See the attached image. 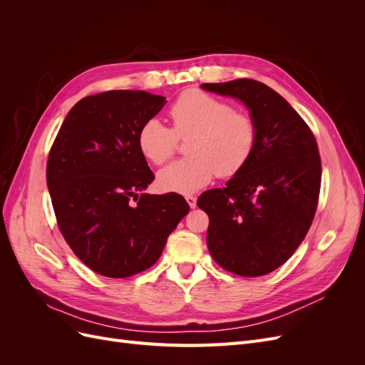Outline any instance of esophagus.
Instances as JSON below:
<instances>
[{
    "mask_svg": "<svg viewBox=\"0 0 365 365\" xmlns=\"http://www.w3.org/2000/svg\"><path fill=\"white\" fill-rule=\"evenodd\" d=\"M185 201H187V204L190 205V208H195L196 207V197L195 196H185Z\"/></svg>",
    "mask_w": 365,
    "mask_h": 365,
    "instance_id": "esophagus-1",
    "label": "esophagus"
}]
</instances>
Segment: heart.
Returning a JSON list of instances; mask_svg holds the SVG:
<instances>
[{
  "instance_id": "heart-1",
  "label": "heart",
  "mask_w": 365,
  "mask_h": 365,
  "mask_svg": "<svg viewBox=\"0 0 365 365\" xmlns=\"http://www.w3.org/2000/svg\"><path fill=\"white\" fill-rule=\"evenodd\" d=\"M169 114L172 129L158 118H149L137 135L141 155L157 165L172 158L176 138H190L185 148L190 157L158 173V185L164 192L195 193L215 175L220 178L237 175L251 160L257 141L256 123L228 102L190 90L176 98Z\"/></svg>"
}]
</instances>
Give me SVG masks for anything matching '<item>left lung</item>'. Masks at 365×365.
Wrapping results in <instances>:
<instances>
[{
    "instance_id": "8db88e82",
    "label": "left lung",
    "mask_w": 365,
    "mask_h": 365,
    "mask_svg": "<svg viewBox=\"0 0 365 365\" xmlns=\"http://www.w3.org/2000/svg\"><path fill=\"white\" fill-rule=\"evenodd\" d=\"M244 103L257 128L248 164L224 189L204 192L207 247L224 269L259 277L277 269L306 237L318 204L322 160L312 130L272 88L252 79L202 83Z\"/></svg>"
}]
</instances>
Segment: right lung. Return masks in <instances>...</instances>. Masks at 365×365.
I'll use <instances>...</instances> for the list:
<instances>
[{
	"label": "right lung",
	"mask_w": 365,
	"mask_h": 365,
	"mask_svg": "<svg viewBox=\"0 0 365 365\" xmlns=\"http://www.w3.org/2000/svg\"><path fill=\"white\" fill-rule=\"evenodd\" d=\"M164 105L165 97L146 91L88 96L70 109L51 146L47 185L61 233L105 277L150 268L190 210L181 195H139L155 176L137 135Z\"/></svg>",
	"instance_id": "obj_1"
}]
</instances>
